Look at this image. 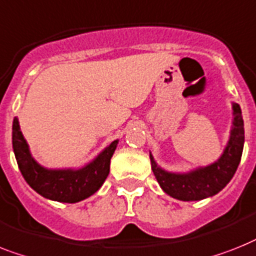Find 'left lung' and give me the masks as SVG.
I'll return each instance as SVG.
<instances>
[{
  "instance_id": "left-lung-1",
  "label": "left lung",
  "mask_w": 256,
  "mask_h": 256,
  "mask_svg": "<svg viewBox=\"0 0 256 256\" xmlns=\"http://www.w3.org/2000/svg\"><path fill=\"white\" fill-rule=\"evenodd\" d=\"M244 144L242 110L232 102V124L224 152L214 163L189 172H168L158 166L150 152L151 168L164 192L180 201H198L217 194L236 174Z\"/></svg>"
}]
</instances>
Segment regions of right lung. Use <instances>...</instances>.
Masks as SVG:
<instances>
[{
  "instance_id": "1",
  "label": "right lung",
  "mask_w": 256,
  "mask_h": 256,
  "mask_svg": "<svg viewBox=\"0 0 256 256\" xmlns=\"http://www.w3.org/2000/svg\"><path fill=\"white\" fill-rule=\"evenodd\" d=\"M117 144L116 139L81 168H46L31 155L18 118L13 121V150L20 174L35 192L59 202H78L97 192L109 175L110 159Z\"/></svg>"
}]
</instances>
